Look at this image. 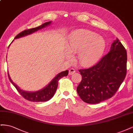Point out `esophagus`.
Segmentation results:
<instances>
[{"instance_id":"1","label":"esophagus","mask_w":133,"mask_h":133,"mask_svg":"<svg viewBox=\"0 0 133 133\" xmlns=\"http://www.w3.org/2000/svg\"><path fill=\"white\" fill-rule=\"evenodd\" d=\"M75 72V70L74 69H73V68H71V69H70L69 71V74L72 75L73 74H74Z\"/></svg>"}]
</instances>
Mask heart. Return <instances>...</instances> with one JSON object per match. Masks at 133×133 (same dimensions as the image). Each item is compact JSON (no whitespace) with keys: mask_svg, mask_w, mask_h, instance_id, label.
I'll use <instances>...</instances> for the list:
<instances>
[{"mask_svg":"<svg viewBox=\"0 0 133 133\" xmlns=\"http://www.w3.org/2000/svg\"><path fill=\"white\" fill-rule=\"evenodd\" d=\"M104 39L93 31L84 29L74 30L68 39V50L78 54V62L83 66H89L97 62L105 49Z\"/></svg>","mask_w":133,"mask_h":133,"instance_id":"1","label":"heart"}]
</instances>
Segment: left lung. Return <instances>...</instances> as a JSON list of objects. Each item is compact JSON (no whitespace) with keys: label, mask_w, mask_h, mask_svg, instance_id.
I'll return each mask as SVG.
<instances>
[{"label":"left lung","mask_w":133,"mask_h":133,"mask_svg":"<svg viewBox=\"0 0 133 133\" xmlns=\"http://www.w3.org/2000/svg\"><path fill=\"white\" fill-rule=\"evenodd\" d=\"M127 63V51L116 38L109 52L96 65L79 70L82 80L76 90L80 98L88 104H98L111 98L125 78Z\"/></svg>","instance_id":"left-lung-1"}]
</instances>
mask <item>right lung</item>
<instances>
[{
  "label": "right lung",
  "mask_w": 133,
  "mask_h": 133,
  "mask_svg": "<svg viewBox=\"0 0 133 133\" xmlns=\"http://www.w3.org/2000/svg\"><path fill=\"white\" fill-rule=\"evenodd\" d=\"M51 23V21L48 22L43 24L42 25H40L38 27L24 30L16 36L14 39L22 38L24 37H25V36H27L28 35L33 34L34 32L37 31L39 30H41L42 29H43L44 28L50 25ZM13 41L14 40L13 42ZM68 71H69L66 70L65 71L60 72V73L58 74L53 79H52L51 81L48 84L46 87L43 88V89L41 90L36 91H28L21 89L17 85H16V84L12 81V80L10 77L8 71V78L10 82L13 84V85L15 87V88L18 91L19 93L21 94L25 99L29 100V101L33 102H44L48 101V100H49L50 99L52 98V97L54 96L56 90H57L59 80L62 77H64V76H67L68 74Z\"/></svg>",
  "instance_id": "1"
}]
</instances>
